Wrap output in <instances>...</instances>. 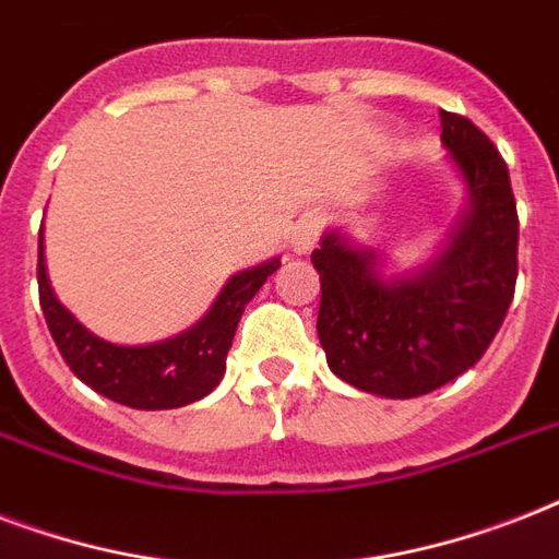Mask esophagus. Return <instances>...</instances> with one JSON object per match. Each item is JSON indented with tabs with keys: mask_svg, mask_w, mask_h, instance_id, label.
Segmentation results:
<instances>
[{
	"mask_svg": "<svg viewBox=\"0 0 559 559\" xmlns=\"http://www.w3.org/2000/svg\"><path fill=\"white\" fill-rule=\"evenodd\" d=\"M319 235H322V219L313 217V214H307V217L298 219L296 226H293V231H289V246H293L298 254L310 252L316 246V240H319Z\"/></svg>",
	"mask_w": 559,
	"mask_h": 559,
	"instance_id": "obj_1",
	"label": "esophagus"
}]
</instances>
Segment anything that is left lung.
Returning <instances> with one entry per match:
<instances>
[{"label":"left lung","mask_w":559,"mask_h":559,"mask_svg":"<svg viewBox=\"0 0 559 559\" xmlns=\"http://www.w3.org/2000/svg\"><path fill=\"white\" fill-rule=\"evenodd\" d=\"M441 127L469 211L429 270L382 281L377 254L336 231L310 254L322 278L316 331L328 366L380 397H420L476 366L516 289L520 217L508 165L469 118L441 109Z\"/></svg>","instance_id":"1"}]
</instances>
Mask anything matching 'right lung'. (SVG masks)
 Listing matches in <instances>:
<instances>
[{
  "instance_id": "add662e5",
  "label": "right lung",
  "mask_w": 559,
  "mask_h": 559,
  "mask_svg": "<svg viewBox=\"0 0 559 559\" xmlns=\"http://www.w3.org/2000/svg\"><path fill=\"white\" fill-rule=\"evenodd\" d=\"M281 261H266L254 270L237 272L228 281L209 316L182 336L168 342L124 348L92 336L55 298L46 278L43 235H39L37 284L39 307L60 357L78 380L92 391L130 408H179L214 391L226 373V354L235 340L237 322L246 305L278 270Z\"/></svg>"
}]
</instances>
